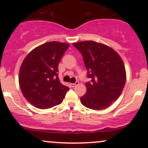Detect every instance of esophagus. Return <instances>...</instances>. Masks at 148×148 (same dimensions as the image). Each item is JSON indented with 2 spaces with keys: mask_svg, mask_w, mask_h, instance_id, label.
<instances>
[{
  "mask_svg": "<svg viewBox=\"0 0 148 148\" xmlns=\"http://www.w3.org/2000/svg\"><path fill=\"white\" fill-rule=\"evenodd\" d=\"M77 85H79V81H76L75 84H70L71 87H72V88L75 87V86H77Z\"/></svg>",
  "mask_w": 148,
  "mask_h": 148,
  "instance_id": "esophagus-1",
  "label": "esophagus"
}]
</instances>
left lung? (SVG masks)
I'll return each mask as SVG.
<instances>
[{
    "mask_svg": "<svg viewBox=\"0 0 148 148\" xmlns=\"http://www.w3.org/2000/svg\"><path fill=\"white\" fill-rule=\"evenodd\" d=\"M81 52L90 81L86 83L87 92L81 97L82 104L93 110L108 108L121 95L126 71L120 56L113 49L93 41L73 43Z\"/></svg>",
    "mask_w": 148,
    "mask_h": 148,
    "instance_id": "8db88e82",
    "label": "left lung"
}]
</instances>
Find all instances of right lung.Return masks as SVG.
Here are the masks:
<instances>
[{
  "label": "right lung",
  "instance_id": "obj_1",
  "mask_svg": "<svg viewBox=\"0 0 148 148\" xmlns=\"http://www.w3.org/2000/svg\"><path fill=\"white\" fill-rule=\"evenodd\" d=\"M69 47L67 43L49 42L31 51L22 62L18 83L24 97L40 109L62 103L69 88L58 78V64Z\"/></svg>",
  "mask_w": 148,
  "mask_h": 148
}]
</instances>
